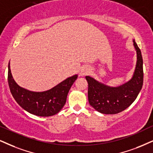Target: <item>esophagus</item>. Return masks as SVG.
Wrapping results in <instances>:
<instances>
[{
	"label": "esophagus",
	"mask_w": 153,
	"mask_h": 153,
	"mask_svg": "<svg viewBox=\"0 0 153 153\" xmlns=\"http://www.w3.org/2000/svg\"><path fill=\"white\" fill-rule=\"evenodd\" d=\"M88 72H89V69H88L87 67H82V69L80 70L79 75L82 76H85V75L87 74Z\"/></svg>",
	"instance_id": "esophagus-1"
}]
</instances>
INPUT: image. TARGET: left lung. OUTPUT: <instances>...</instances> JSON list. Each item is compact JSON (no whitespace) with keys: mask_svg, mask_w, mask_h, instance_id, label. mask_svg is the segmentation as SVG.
<instances>
[{"mask_svg":"<svg viewBox=\"0 0 153 153\" xmlns=\"http://www.w3.org/2000/svg\"><path fill=\"white\" fill-rule=\"evenodd\" d=\"M133 45L136 50L137 62L133 77L119 86L112 87L86 76L88 82V99L89 104L103 114H116L130 106L140 93L143 84V57L135 39Z\"/></svg>","mask_w":153,"mask_h":153,"instance_id":"8db88e82","label":"left lung"}]
</instances>
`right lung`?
<instances>
[{"instance_id":"right-lung-1","label":"right lung","mask_w":153,"mask_h":153,"mask_svg":"<svg viewBox=\"0 0 153 153\" xmlns=\"http://www.w3.org/2000/svg\"><path fill=\"white\" fill-rule=\"evenodd\" d=\"M78 75L66 79L50 90L31 91L21 87L15 82L8 64L7 80L10 92L20 106L30 114L37 116H51L59 113L65 105L67 94Z\"/></svg>"}]
</instances>
